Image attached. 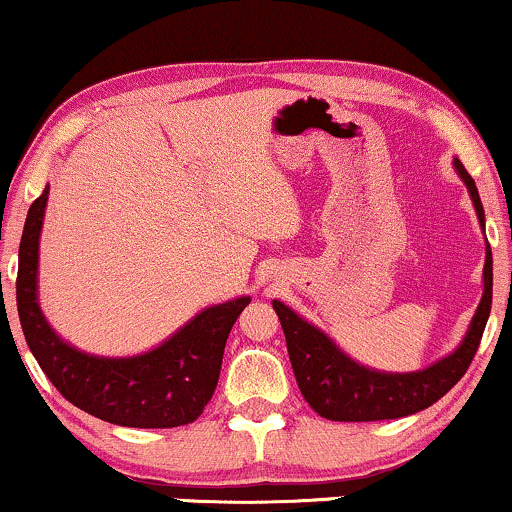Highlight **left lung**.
Segmentation results:
<instances>
[{
	"label": "left lung",
	"mask_w": 512,
	"mask_h": 512,
	"mask_svg": "<svg viewBox=\"0 0 512 512\" xmlns=\"http://www.w3.org/2000/svg\"><path fill=\"white\" fill-rule=\"evenodd\" d=\"M454 170L466 184L480 228L485 230V209L478 186L459 158H454ZM492 279V249L487 242L482 298L464 340L454 352L415 373H387V370L363 366L342 352L321 328L305 321L282 300H272V307L282 321L293 373L305 401L317 415L331 422H380V419L408 417L429 408L464 377L478 352L492 310Z\"/></svg>",
	"instance_id": "obj_1"
}]
</instances>
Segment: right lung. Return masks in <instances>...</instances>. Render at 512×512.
<instances>
[{"label": "right lung", "mask_w": 512, "mask_h": 512, "mask_svg": "<svg viewBox=\"0 0 512 512\" xmlns=\"http://www.w3.org/2000/svg\"><path fill=\"white\" fill-rule=\"evenodd\" d=\"M46 202L48 186L27 212L16 279L20 326L41 370L69 403L109 424L172 429L195 422L219 382L230 328L251 298L240 296L205 307L142 354L83 352L55 333L39 305V237Z\"/></svg>", "instance_id": "obj_1"}]
</instances>
